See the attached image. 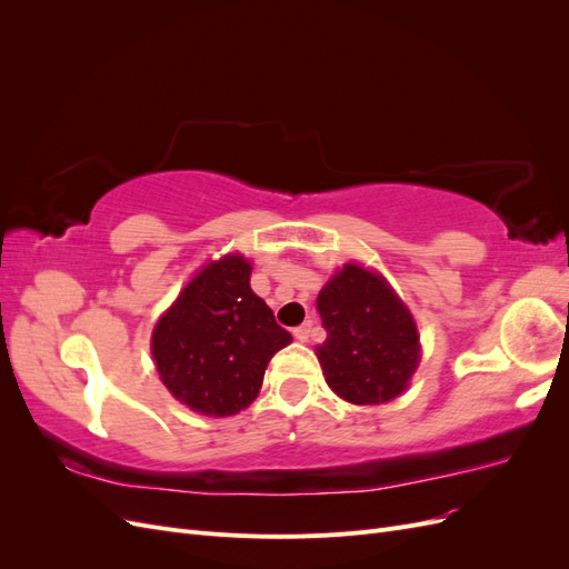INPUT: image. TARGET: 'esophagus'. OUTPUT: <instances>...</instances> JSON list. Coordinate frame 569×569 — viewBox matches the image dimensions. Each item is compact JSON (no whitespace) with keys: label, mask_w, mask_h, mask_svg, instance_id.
I'll return each mask as SVG.
<instances>
[{"label":"esophagus","mask_w":569,"mask_h":569,"mask_svg":"<svg viewBox=\"0 0 569 569\" xmlns=\"http://www.w3.org/2000/svg\"><path fill=\"white\" fill-rule=\"evenodd\" d=\"M308 337H311V322H306V325L295 327V339H299V341H308Z\"/></svg>","instance_id":"obj_1"}]
</instances>
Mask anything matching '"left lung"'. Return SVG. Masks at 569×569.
<instances>
[{
	"label": "left lung",
	"mask_w": 569,
	"mask_h": 569,
	"mask_svg": "<svg viewBox=\"0 0 569 569\" xmlns=\"http://www.w3.org/2000/svg\"><path fill=\"white\" fill-rule=\"evenodd\" d=\"M316 303L327 330L316 356L330 389L356 406L401 396L420 363V335L382 274L347 263Z\"/></svg>",
	"instance_id": "left-lung-1"
}]
</instances>
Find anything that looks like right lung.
I'll return each mask as SVG.
<instances>
[{
    "instance_id": "1",
    "label": "right lung",
    "mask_w": 569,
    "mask_h": 569,
    "mask_svg": "<svg viewBox=\"0 0 569 569\" xmlns=\"http://www.w3.org/2000/svg\"><path fill=\"white\" fill-rule=\"evenodd\" d=\"M249 278L242 253L206 263L151 332L161 382L201 416L228 418L247 408L270 358L291 341Z\"/></svg>"
}]
</instances>
